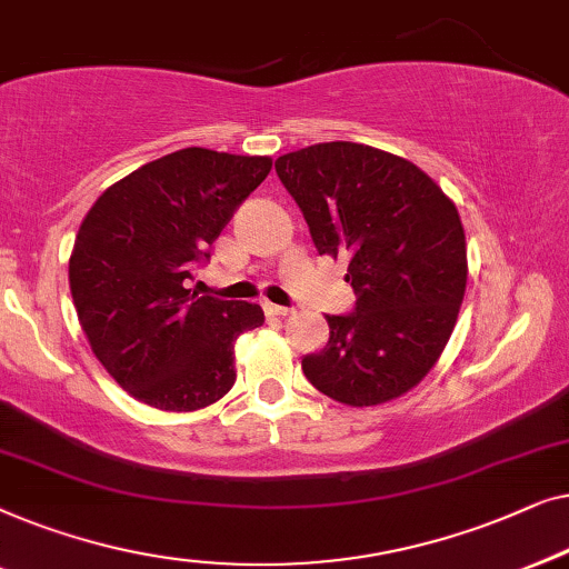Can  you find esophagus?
<instances>
[{
	"label": "esophagus",
	"mask_w": 569,
	"mask_h": 569,
	"mask_svg": "<svg viewBox=\"0 0 569 569\" xmlns=\"http://www.w3.org/2000/svg\"><path fill=\"white\" fill-rule=\"evenodd\" d=\"M262 309H266L268 317H286V315H291V309H288V307H278V303H270V301L262 303Z\"/></svg>",
	"instance_id": "1"
}]
</instances>
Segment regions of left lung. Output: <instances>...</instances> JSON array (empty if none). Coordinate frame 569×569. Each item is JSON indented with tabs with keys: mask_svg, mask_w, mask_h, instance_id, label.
<instances>
[{
	"mask_svg": "<svg viewBox=\"0 0 569 569\" xmlns=\"http://www.w3.org/2000/svg\"><path fill=\"white\" fill-rule=\"evenodd\" d=\"M319 254L348 260L356 307L327 315L330 340L303 356L311 387L350 407L389 402L426 379L467 288L459 211L420 167L353 141L276 159Z\"/></svg>",
	"mask_w": 569,
	"mask_h": 569,
	"instance_id": "obj_1",
	"label": "left lung"
}]
</instances>
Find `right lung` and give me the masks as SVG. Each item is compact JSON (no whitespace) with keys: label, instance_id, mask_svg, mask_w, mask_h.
Instances as JSON below:
<instances>
[{"label":"right lung","instance_id":"1","mask_svg":"<svg viewBox=\"0 0 569 569\" xmlns=\"http://www.w3.org/2000/svg\"><path fill=\"white\" fill-rule=\"evenodd\" d=\"M270 167V157L188 147L126 174L87 211L71 299L92 353L139 402L190 412L234 387V342L266 315L190 296L186 281Z\"/></svg>","mask_w":569,"mask_h":569}]
</instances>
